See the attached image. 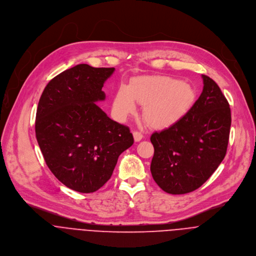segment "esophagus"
Masks as SVG:
<instances>
[{
    "label": "esophagus",
    "instance_id": "esophagus-1",
    "mask_svg": "<svg viewBox=\"0 0 256 256\" xmlns=\"http://www.w3.org/2000/svg\"><path fill=\"white\" fill-rule=\"evenodd\" d=\"M133 136H134V140H135L136 142L140 141V140L143 138L142 133H141V132H138V131H134V132H133Z\"/></svg>",
    "mask_w": 256,
    "mask_h": 256
}]
</instances>
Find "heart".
Wrapping results in <instances>:
<instances>
[{
	"label": "heart",
	"instance_id": "b5f03b06",
	"mask_svg": "<svg viewBox=\"0 0 256 256\" xmlns=\"http://www.w3.org/2000/svg\"><path fill=\"white\" fill-rule=\"evenodd\" d=\"M196 92L192 84L166 76L135 78L129 86H120L115 98L116 113L125 117L135 111V102L143 105L142 116L152 128L168 127L192 108Z\"/></svg>",
	"mask_w": 256,
	"mask_h": 256
}]
</instances>
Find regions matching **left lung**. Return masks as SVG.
<instances>
[{
	"mask_svg": "<svg viewBox=\"0 0 256 256\" xmlns=\"http://www.w3.org/2000/svg\"><path fill=\"white\" fill-rule=\"evenodd\" d=\"M202 78V92L188 112L150 137L154 147L152 178L172 194L198 188L226 156L231 127L229 103L211 78Z\"/></svg>",
	"mask_w": 256,
	"mask_h": 256,
	"instance_id": "left-lung-1",
	"label": "left lung"
}]
</instances>
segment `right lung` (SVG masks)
Here are the masks:
<instances>
[{
    "instance_id": "obj_1",
    "label": "right lung",
    "mask_w": 256,
    "mask_h": 256,
    "mask_svg": "<svg viewBox=\"0 0 256 256\" xmlns=\"http://www.w3.org/2000/svg\"><path fill=\"white\" fill-rule=\"evenodd\" d=\"M114 68L78 64L51 80L38 103L35 133L56 178L80 192H94L111 178L119 156L134 143L129 127L110 119L96 102Z\"/></svg>"
}]
</instances>
